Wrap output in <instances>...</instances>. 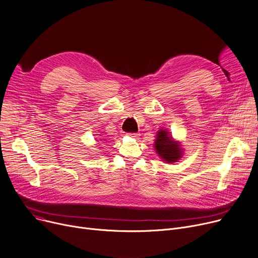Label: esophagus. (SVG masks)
Listing matches in <instances>:
<instances>
[{
  "label": "esophagus",
  "instance_id": "1",
  "mask_svg": "<svg viewBox=\"0 0 258 258\" xmlns=\"http://www.w3.org/2000/svg\"><path fill=\"white\" fill-rule=\"evenodd\" d=\"M128 136L132 137V138H139L140 134H138V133H131V134H128Z\"/></svg>",
  "mask_w": 258,
  "mask_h": 258
}]
</instances>
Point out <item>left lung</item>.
I'll list each match as a JSON object with an SVG mask.
<instances>
[{
    "label": "left lung",
    "mask_w": 258,
    "mask_h": 258,
    "mask_svg": "<svg viewBox=\"0 0 258 258\" xmlns=\"http://www.w3.org/2000/svg\"><path fill=\"white\" fill-rule=\"evenodd\" d=\"M154 149L162 160L175 163L182 157V148L178 141H174L167 130H160L154 141Z\"/></svg>",
    "instance_id": "left-lung-1"
}]
</instances>
